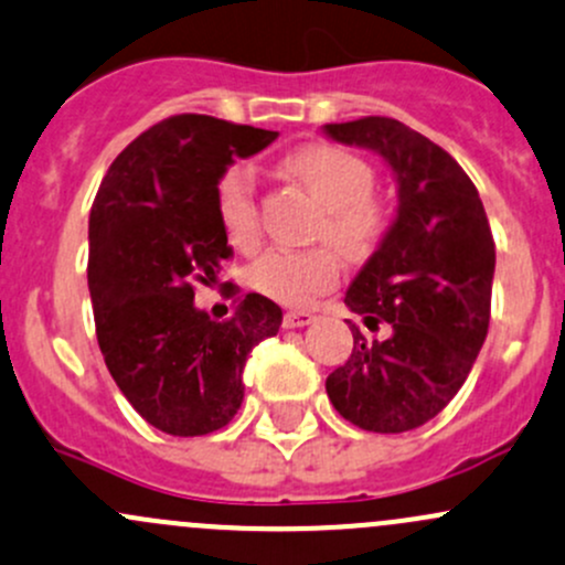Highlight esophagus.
<instances>
[{
	"label": "esophagus",
	"mask_w": 565,
	"mask_h": 565,
	"mask_svg": "<svg viewBox=\"0 0 565 565\" xmlns=\"http://www.w3.org/2000/svg\"><path fill=\"white\" fill-rule=\"evenodd\" d=\"M313 313L311 311H287L284 313V328H306V324L313 322Z\"/></svg>",
	"instance_id": "esophagus-1"
}]
</instances>
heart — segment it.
Here are the masks:
<instances>
[{
    "instance_id": "heart-1",
    "label": "heart",
    "mask_w": 565,
    "mask_h": 565,
    "mask_svg": "<svg viewBox=\"0 0 565 565\" xmlns=\"http://www.w3.org/2000/svg\"><path fill=\"white\" fill-rule=\"evenodd\" d=\"M284 168L324 205L317 237L332 243L313 248H270L248 267L246 278L265 298L284 306H306L338 284L341 252L352 259L373 252L387 218L382 203L371 194L373 168L349 148L308 142L289 153ZM216 211L233 246H257L259 205L252 164L237 162L224 170L216 183Z\"/></svg>"
}]
</instances>
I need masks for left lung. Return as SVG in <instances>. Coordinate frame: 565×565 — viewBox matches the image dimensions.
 Returning <instances> with one entry per match:
<instances>
[{
    "mask_svg": "<svg viewBox=\"0 0 565 565\" xmlns=\"http://www.w3.org/2000/svg\"><path fill=\"white\" fill-rule=\"evenodd\" d=\"M324 135L390 164L397 213L343 302L354 347L328 376L335 412L371 433L430 423L471 373L490 324L495 243L477 186L425 135L387 116L324 124Z\"/></svg>",
    "mask_w": 565,
    "mask_h": 565,
    "instance_id": "left-lung-1",
    "label": "left lung"
}]
</instances>
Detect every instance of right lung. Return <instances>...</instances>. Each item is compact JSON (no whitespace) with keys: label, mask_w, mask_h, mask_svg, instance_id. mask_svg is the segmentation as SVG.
<instances>
[{"label":"right lung","mask_w":565,"mask_h":565,"mask_svg":"<svg viewBox=\"0 0 565 565\" xmlns=\"http://www.w3.org/2000/svg\"><path fill=\"white\" fill-rule=\"evenodd\" d=\"M270 129L183 113L153 124L113 159L88 216V292L113 382L170 436H205L243 403L248 352L281 328V308L246 295L230 319L194 306V284L233 257L216 183Z\"/></svg>","instance_id":"1"}]
</instances>
